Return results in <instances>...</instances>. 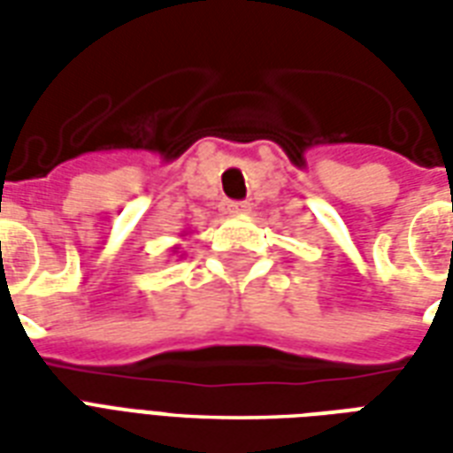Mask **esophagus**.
Segmentation results:
<instances>
[{
  "instance_id": "obj_1",
  "label": "esophagus",
  "mask_w": 453,
  "mask_h": 453,
  "mask_svg": "<svg viewBox=\"0 0 453 453\" xmlns=\"http://www.w3.org/2000/svg\"><path fill=\"white\" fill-rule=\"evenodd\" d=\"M223 208H226V213H245V211H250V203H245V201H226Z\"/></svg>"
}]
</instances>
